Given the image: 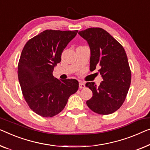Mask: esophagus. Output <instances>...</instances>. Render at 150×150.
Segmentation results:
<instances>
[{"mask_svg": "<svg viewBox=\"0 0 150 150\" xmlns=\"http://www.w3.org/2000/svg\"><path fill=\"white\" fill-rule=\"evenodd\" d=\"M79 88H80V89H83V88H86V86H85V83H84V82H79Z\"/></svg>", "mask_w": 150, "mask_h": 150, "instance_id": "34e87169", "label": "esophagus"}]
</instances>
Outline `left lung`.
<instances>
[{"mask_svg": "<svg viewBox=\"0 0 150 150\" xmlns=\"http://www.w3.org/2000/svg\"><path fill=\"white\" fill-rule=\"evenodd\" d=\"M78 33L90 48L89 69L93 71L99 66L98 71L103 78L98 86L93 82L86 83L93 93L86 104L99 115L115 112L123 104L131 85V72L125 49L102 28H91Z\"/></svg>", "mask_w": 150, "mask_h": 150, "instance_id": "8db88e82", "label": "left lung"}]
</instances>
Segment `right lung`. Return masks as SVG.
<instances>
[{"instance_id": "add662e5", "label": "right lung", "mask_w": 150, "mask_h": 150, "mask_svg": "<svg viewBox=\"0 0 150 150\" xmlns=\"http://www.w3.org/2000/svg\"><path fill=\"white\" fill-rule=\"evenodd\" d=\"M78 32L46 30L29 40L18 63V79L27 104L37 115L52 117L63 110L69 98L78 90L76 79L54 77L62 51Z\"/></svg>"}]
</instances>
